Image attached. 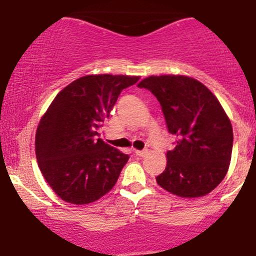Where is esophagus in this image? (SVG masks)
I'll list each match as a JSON object with an SVG mask.
<instances>
[{"label": "esophagus", "instance_id": "obj_1", "mask_svg": "<svg viewBox=\"0 0 256 256\" xmlns=\"http://www.w3.org/2000/svg\"><path fill=\"white\" fill-rule=\"evenodd\" d=\"M134 154H136L137 156L143 158V156H146V154H148V150H136V149H134Z\"/></svg>", "mask_w": 256, "mask_h": 256}]
</instances>
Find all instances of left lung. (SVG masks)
Here are the masks:
<instances>
[{
    "label": "left lung",
    "mask_w": 256,
    "mask_h": 256,
    "mask_svg": "<svg viewBox=\"0 0 256 256\" xmlns=\"http://www.w3.org/2000/svg\"><path fill=\"white\" fill-rule=\"evenodd\" d=\"M138 88L158 98L168 132L176 137L158 184L180 198L207 195L226 176L234 143L230 119L218 98L185 76H152Z\"/></svg>",
    "instance_id": "1"
}]
</instances>
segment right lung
I'll return each instance as SVG.
<instances>
[{"label": "right lung", "mask_w": 256, "mask_h": 256, "mask_svg": "<svg viewBox=\"0 0 256 256\" xmlns=\"http://www.w3.org/2000/svg\"><path fill=\"white\" fill-rule=\"evenodd\" d=\"M140 77L96 74L58 94L36 132V158L46 183L64 201L88 204L118 180L128 155L98 138V130L122 90Z\"/></svg>", "instance_id": "right-lung-1"}]
</instances>
